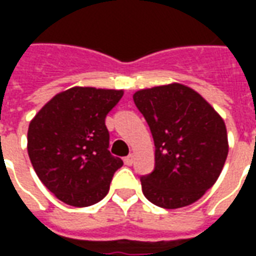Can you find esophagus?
<instances>
[{"label":"esophagus","instance_id":"obj_1","mask_svg":"<svg viewBox=\"0 0 256 256\" xmlns=\"http://www.w3.org/2000/svg\"><path fill=\"white\" fill-rule=\"evenodd\" d=\"M134 163V155H128L124 158V164H128V166H132Z\"/></svg>","mask_w":256,"mask_h":256}]
</instances>
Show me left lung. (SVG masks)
Returning <instances> with one entry per match:
<instances>
[{
	"label": "left lung",
	"mask_w": 256,
	"mask_h": 256,
	"mask_svg": "<svg viewBox=\"0 0 256 256\" xmlns=\"http://www.w3.org/2000/svg\"><path fill=\"white\" fill-rule=\"evenodd\" d=\"M155 141V170L141 177L142 193L162 208L198 202L220 177L229 142L224 119L196 90L182 84L133 94Z\"/></svg>",
	"instance_id": "1"
}]
</instances>
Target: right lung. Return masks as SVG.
<instances>
[{"label":"right lung","mask_w":256,"mask_h":256,"mask_svg":"<svg viewBox=\"0 0 256 256\" xmlns=\"http://www.w3.org/2000/svg\"><path fill=\"white\" fill-rule=\"evenodd\" d=\"M123 90L74 86L60 92L31 119L27 152L42 184L63 203L88 207L110 190L122 159L108 150L106 116Z\"/></svg>","instance_id":"right-lung-1"}]
</instances>
